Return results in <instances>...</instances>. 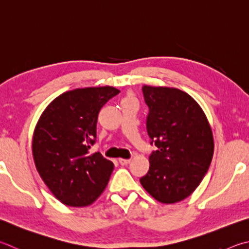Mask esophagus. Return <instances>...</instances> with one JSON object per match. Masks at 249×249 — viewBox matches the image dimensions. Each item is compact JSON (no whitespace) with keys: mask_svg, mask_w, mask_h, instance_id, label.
<instances>
[{"mask_svg":"<svg viewBox=\"0 0 249 249\" xmlns=\"http://www.w3.org/2000/svg\"><path fill=\"white\" fill-rule=\"evenodd\" d=\"M119 162H120V164H122V165H126V164L129 163L130 159H123V158H120Z\"/></svg>","mask_w":249,"mask_h":249,"instance_id":"34e87169","label":"esophagus"}]
</instances>
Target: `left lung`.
Returning a JSON list of instances; mask_svg holds the SVG:
<instances>
[{"label":"left lung","instance_id":"left-lung-1","mask_svg":"<svg viewBox=\"0 0 249 249\" xmlns=\"http://www.w3.org/2000/svg\"><path fill=\"white\" fill-rule=\"evenodd\" d=\"M147 132L158 150L149 157L140 184L162 203H175L199 186L213 157L214 142L205 112L182 90L144 85Z\"/></svg>","mask_w":249,"mask_h":249}]
</instances>
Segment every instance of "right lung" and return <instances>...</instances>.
<instances>
[{
	"label": "right lung",
	"instance_id": "add662e5",
	"mask_svg": "<svg viewBox=\"0 0 249 249\" xmlns=\"http://www.w3.org/2000/svg\"><path fill=\"white\" fill-rule=\"evenodd\" d=\"M119 92L111 86L70 90L54 99L39 117L31 142L36 169L66 206L91 205L109 183L113 162L88 150L97 137L99 111Z\"/></svg>",
	"mask_w": 249,
	"mask_h": 249
}]
</instances>
